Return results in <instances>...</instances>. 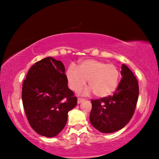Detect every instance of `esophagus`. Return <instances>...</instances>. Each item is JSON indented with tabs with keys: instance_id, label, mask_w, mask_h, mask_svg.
<instances>
[{
	"instance_id": "1",
	"label": "esophagus",
	"mask_w": 159,
	"mask_h": 159,
	"mask_svg": "<svg viewBox=\"0 0 159 159\" xmlns=\"http://www.w3.org/2000/svg\"><path fill=\"white\" fill-rule=\"evenodd\" d=\"M85 100V99H83V98H78V104H80V103H81L82 102H83Z\"/></svg>"
}]
</instances>
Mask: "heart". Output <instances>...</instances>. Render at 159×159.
<instances>
[{
	"instance_id": "1",
	"label": "heart",
	"mask_w": 159,
	"mask_h": 159,
	"mask_svg": "<svg viewBox=\"0 0 159 159\" xmlns=\"http://www.w3.org/2000/svg\"><path fill=\"white\" fill-rule=\"evenodd\" d=\"M70 88L79 92L84 87L86 80L94 95L98 98H106L116 90L120 80V71L113 64L95 60L82 61L78 69L70 66L66 71Z\"/></svg>"
}]
</instances>
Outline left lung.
Listing matches in <instances>:
<instances>
[{
  "instance_id": "obj_1",
  "label": "left lung",
  "mask_w": 159,
  "mask_h": 159,
  "mask_svg": "<svg viewBox=\"0 0 159 159\" xmlns=\"http://www.w3.org/2000/svg\"><path fill=\"white\" fill-rule=\"evenodd\" d=\"M120 79L113 95L92 99L91 124L104 133L120 130L130 121L135 111L139 97V85L128 67L123 64Z\"/></svg>"
}]
</instances>
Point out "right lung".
<instances>
[{
	"mask_svg": "<svg viewBox=\"0 0 159 159\" xmlns=\"http://www.w3.org/2000/svg\"><path fill=\"white\" fill-rule=\"evenodd\" d=\"M64 71L61 61L48 57L35 63L23 81L21 99L26 118L42 136L52 138L60 133L68 112L77 104Z\"/></svg>",
	"mask_w": 159,
	"mask_h": 159,
	"instance_id": "right-lung-1",
	"label": "right lung"
}]
</instances>
